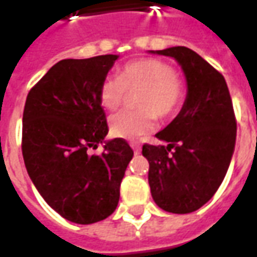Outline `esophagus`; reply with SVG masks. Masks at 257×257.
<instances>
[{
	"label": "esophagus",
	"mask_w": 257,
	"mask_h": 257,
	"mask_svg": "<svg viewBox=\"0 0 257 257\" xmlns=\"http://www.w3.org/2000/svg\"><path fill=\"white\" fill-rule=\"evenodd\" d=\"M132 149H134V151H135V154H139L140 153V150H142V147H140V145L139 143H132Z\"/></svg>",
	"instance_id": "obj_1"
}]
</instances>
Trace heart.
Instances as JSON below:
<instances>
[{
    "label": "heart",
    "instance_id": "obj_1",
    "mask_svg": "<svg viewBox=\"0 0 257 257\" xmlns=\"http://www.w3.org/2000/svg\"><path fill=\"white\" fill-rule=\"evenodd\" d=\"M134 92H138L134 97L138 110L121 111L110 118V132L115 138L134 140L151 134L156 117L169 118L176 114L184 100L186 86L171 64L145 58L123 64L117 78L103 79L99 100L104 108L114 111Z\"/></svg>",
    "mask_w": 257,
    "mask_h": 257
}]
</instances>
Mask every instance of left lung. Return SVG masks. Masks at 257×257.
<instances>
[{"instance_id":"1","label":"left lung","mask_w":257,"mask_h":257,"mask_svg":"<svg viewBox=\"0 0 257 257\" xmlns=\"http://www.w3.org/2000/svg\"><path fill=\"white\" fill-rule=\"evenodd\" d=\"M179 62L187 78V97L179 115L156 135L168 146L143 145L150 164L151 195L161 209L190 213L217 191L231 161L237 119L226 79L186 47L157 51Z\"/></svg>"}]
</instances>
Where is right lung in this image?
I'll list each match as a JSON object with an SVG mask.
<instances>
[{
	"label": "right lung",
	"instance_id": "1",
	"mask_svg": "<svg viewBox=\"0 0 257 257\" xmlns=\"http://www.w3.org/2000/svg\"><path fill=\"white\" fill-rule=\"evenodd\" d=\"M117 55L64 59L29 92L22 153L33 183L64 219L90 224L115 210L134 150L121 138L96 150L108 132L99 88Z\"/></svg>",
	"mask_w": 257,
	"mask_h": 257
}]
</instances>
